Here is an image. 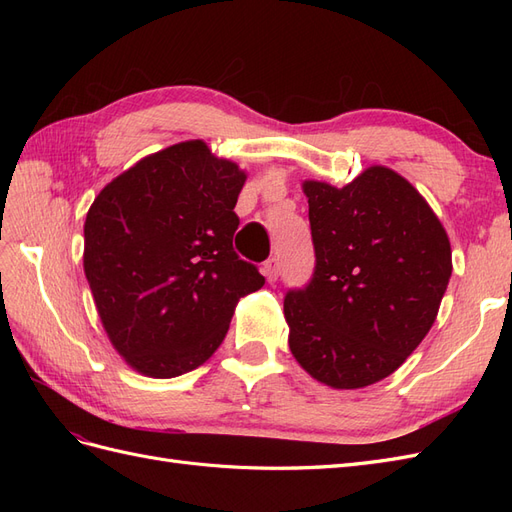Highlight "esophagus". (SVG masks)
Listing matches in <instances>:
<instances>
[{
	"label": "esophagus",
	"instance_id": "obj_1",
	"mask_svg": "<svg viewBox=\"0 0 512 512\" xmlns=\"http://www.w3.org/2000/svg\"><path fill=\"white\" fill-rule=\"evenodd\" d=\"M262 273H265V277L269 282H275L277 275H280V258L273 256L265 262V267H262Z\"/></svg>",
	"mask_w": 512,
	"mask_h": 512
}]
</instances>
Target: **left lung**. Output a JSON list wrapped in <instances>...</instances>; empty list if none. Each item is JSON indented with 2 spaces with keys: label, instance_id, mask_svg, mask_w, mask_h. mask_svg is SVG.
I'll list each match as a JSON object with an SVG mask.
<instances>
[{
  "label": "left lung",
  "instance_id": "8db88e82",
  "mask_svg": "<svg viewBox=\"0 0 512 512\" xmlns=\"http://www.w3.org/2000/svg\"><path fill=\"white\" fill-rule=\"evenodd\" d=\"M314 277L284 299L288 346L337 391L391 376L436 322L453 273L451 241L414 185L369 166L344 188L303 181Z\"/></svg>",
  "mask_w": 512,
  "mask_h": 512
}]
</instances>
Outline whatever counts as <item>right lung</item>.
Listing matches in <instances>:
<instances>
[{
  "label": "right lung",
  "mask_w": 512,
  "mask_h": 512,
  "mask_svg": "<svg viewBox=\"0 0 512 512\" xmlns=\"http://www.w3.org/2000/svg\"><path fill=\"white\" fill-rule=\"evenodd\" d=\"M245 170L183 141L104 185L85 220L83 267L102 327L134 371L175 378L224 342L265 277L232 250Z\"/></svg>",
  "instance_id": "add662e5"
}]
</instances>
